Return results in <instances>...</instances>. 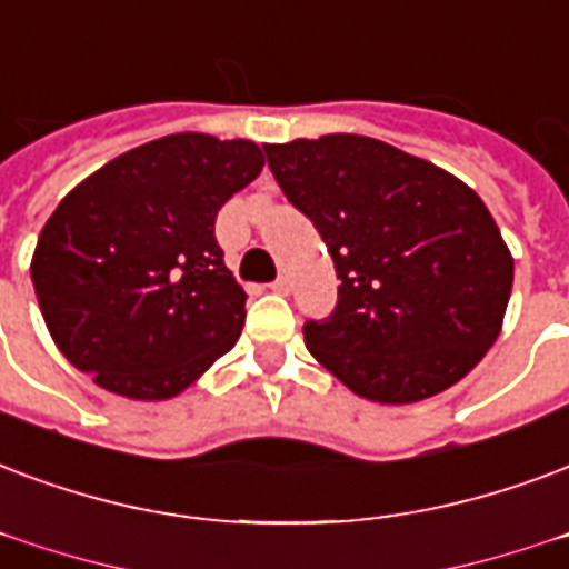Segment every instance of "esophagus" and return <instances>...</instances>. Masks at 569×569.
I'll use <instances>...</instances> for the list:
<instances>
[{
	"label": "esophagus",
	"mask_w": 569,
	"mask_h": 569,
	"mask_svg": "<svg viewBox=\"0 0 569 569\" xmlns=\"http://www.w3.org/2000/svg\"><path fill=\"white\" fill-rule=\"evenodd\" d=\"M271 289H274L277 295H289L292 292V280H289V277H277L274 283H271Z\"/></svg>",
	"instance_id": "1"
}]
</instances>
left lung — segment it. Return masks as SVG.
Instances as JSON below:
<instances>
[{
	"instance_id": "1",
	"label": "left lung",
	"mask_w": 569,
	"mask_h": 569,
	"mask_svg": "<svg viewBox=\"0 0 569 569\" xmlns=\"http://www.w3.org/2000/svg\"><path fill=\"white\" fill-rule=\"evenodd\" d=\"M313 220L340 289L303 342L363 400L406 406L475 370L498 340L513 256L483 199L436 163L358 133L262 146Z\"/></svg>"
}]
</instances>
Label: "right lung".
I'll return each instance as SVG.
<instances>
[{"instance_id":"right-lung-1","label":"right lung","mask_w":569,"mask_h":569,"mask_svg":"<svg viewBox=\"0 0 569 569\" xmlns=\"http://www.w3.org/2000/svg\"><path fill=\"white\" fill-rule=\"evenodd\" d=\"M250 140L169 133L82 179L43 223L32 283L59 352L128 400H169L236 346L244 289L214 220L262 172Z\"/></svg>"}]
</instances>
